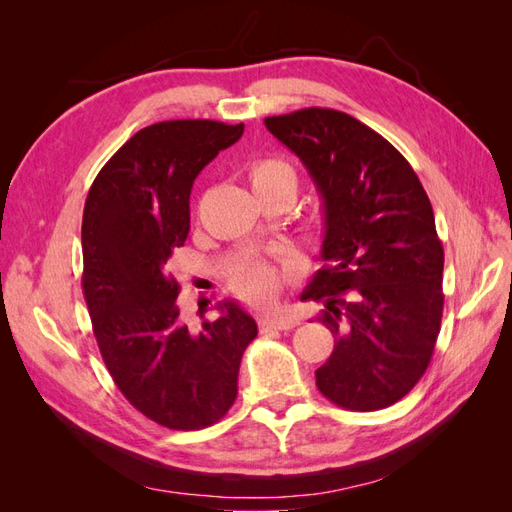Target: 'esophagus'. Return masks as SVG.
Instances as JSON below:
<instances>
[{
  "label": "esophagus",
  "mask_w": 512,
  "mask_h": 512,
  "mask_svg": "<svg viewBox=\"0 0 512 512\" xmlns=\"http://www.w3.org/2000/svg\"><path fill=\"white\" fill-rule=\"evenodd\" d=\"M299 324V320L294 316H288V314H275V316H262L258 320V329L260 331H269V329H275V331H288V329H294Z\"/></svg>",
  "instance_id": "34e87169"
}]
</instances>
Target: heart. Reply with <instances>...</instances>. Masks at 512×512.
<instances>
[{"instance_id": "1", "label": "heart", "mask_w": 512, "mask_h": 512, "mask_svg": "<svg viewBox=\"0 0 512 512\" xmlns=\"http://www.w3.org/2000/svg\"><path fill=\"white\" fill-rule=\"evenodd\" d=\"M247 179L256 196H282L292 203L297 194V173L294 168L282 158H260L247 168ZM299 273V265L290 258L284 260H267V258H252L232 275V290L245 303L265 307L273 303L286 284L292 282V277Z\"/></svg>"}]
</instances>
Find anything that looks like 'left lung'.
Segmentation results:
<instances>
[{
  "mask_svg": "<svg viewBox=\"0 0 512 512\" xmlns=\"http://www.w3.org/2000/svg\"><path fill=\"white\" fill-rule=\"evenodd\" d=\"M265 126L322 196L327 265L301 294L324 303L335 335L318 391L354 412L389 408L423 378L442 322L444 250L427 192L384 136L342 111L301 108Z\"/></svg>",
  "mask_w": 512,
  "mask_h": 512,
  "instance_id": "obj_1",
  "label": "left lung"
}]
</instances>
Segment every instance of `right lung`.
<instances>
[{
	"label": "right lung",
	"mask_w": 512,
	"mask_h": 512,
	"mask_svg": "<svg viewBox=\"0 0 512 512\" xmlns=\"http://www.w3.org/2000/svg\"><path fill=\"white\" fill-rule=\"evenodd\" d=\"M243 123L160 121L138 130L94 179L83 211V294L108 374L130 404L168 429H205L237 399L258 335L235 301L192 331L179 316L168 258L188 239L194 179L235 145Z\"/></svg>",
	"instance_id": "right-lung-1"
}]
</instances>
